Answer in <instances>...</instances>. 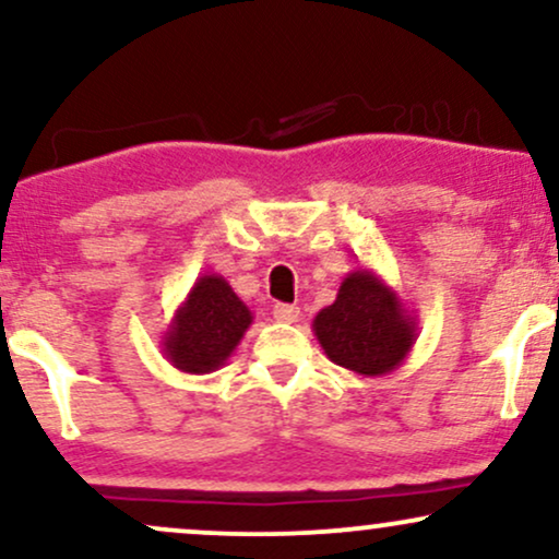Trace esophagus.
Segmentation results:
<instances>
[{
    "label": "esophagus",
    "instance_id": "esophagus-1",
    "mask_svg": "<svg viewBox=\"0 0 559 559\" xmlns=\"http://www.w3.org/2000/svg\"><path fill=\"white\" fill-rule=\"evenodd\" d=\"M273 318L278 320V323H297L299 307H294V305H275L273 307Z\"/></svg>",
    "mask_w": 559,
    "mask_h": 559
}]
</instances>
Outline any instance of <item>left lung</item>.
<instances>
[{
    "instance_id": "left-lung-1",
    "label": "left lung",
    "mask_w": 559,
    "mask_h": 559,
    "mask_svg": "<svg viewBox=\"0 0 559 559\" xmlns=\"http://www.w3.org/2000/svg\"><path fill=\"white\" fill-rule=\"evenodd\" d=\"M312 331L331 362L362 378L400 368L418 338L413 312L370 267L346 273L333 305L312 320Z\"/></svg>"
}]
</instances>
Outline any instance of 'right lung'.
I'll use <instances>...</instances> for the list:
<instances>
[{"label":"right lung","mask_w":559,"mask_h":559,"mask_svg":"<svg viewBox=\"0 0 559 559\" xmlns=\"http://www.w3.org/2000/svg\"><path fill=\"white\" fill-rule=\"evenodd\" d=\"M252 320V310L236 297L223 275H199L159 346L165 360L181 373H213L228 362Z\"/></svg>","instance_id":"add662e5"}]
</instances>
